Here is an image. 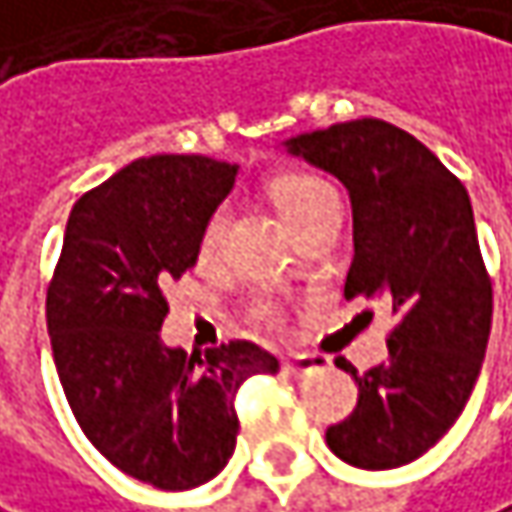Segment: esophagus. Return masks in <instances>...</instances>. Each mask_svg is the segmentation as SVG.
Returning a JSON list of instances; mask_svg holds the SVG:
<instances>
[{
    "label": "esophagus",
    "instance_id": "34e87169",
    "mask_svg": "<svg viewBox=\"0 0 512 512\" xmlns=\"http://www.w3.org/2000/svg\"><path fill=\"white\" fill-rule=\"evenodd\" d=\"M322 366V360L319 357H313V354H299V357H287L284 360V372L287 375H307V372H313V369H319Z\"/></svg>",
    "mask_w": 512,
    "mask_h": 512
}]
</instances>
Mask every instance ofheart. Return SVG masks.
<instances>
[{
    "mask_svg": "<svg viewBox=\"0 0 512 512\" xmlns=\"http://www.w3.org/2000/svg\"><path fill=\"white\" fill-rule=\"evenodd\" d=\"M269 196H272L278 213L284 216V222L296 234L302 228H307L313 219H319L328 208L340 205L337 190L325 178L310 175V172H287V175L272 178L269 181ZM225 228H228V213H225V208H216L208 216V222L202 228V237H199V255L205 260L219 255L222 240H225ZM252 316L263 325H275L278 322V307L272 302H260L255 304Z\"/></svg>",
    "mask_w": 512,
    "mask_h": 512,
    "instance_id": "obj_1",
    "label": "heart"
}]
</instances>
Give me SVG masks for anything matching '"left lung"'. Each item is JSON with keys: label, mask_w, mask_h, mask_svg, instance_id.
Returning a JSON list of instances; mask_svg holds the SVG:
<instances>
[{"label": "left lung", "mask_w": 512, "mask_h": 512, "mask_svg": "<svg viewBox=\"0 0 512 512\" xmlns=\"http://www.w3.org/2000/svg\"><path fill=\"white\" fill-rule=\"evenodd\" d=\"M287 149L349 190L346 299H378L395 316L381 366L357 375L337 357L357 384V407L325 442L357 469L404 466L457 422L487 354L492 281L469 193L431 149L384 119L337 122Z\"/></svg>", "instance_id": "1"}]
</instances>
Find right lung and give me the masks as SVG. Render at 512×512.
Listing matches in <instances>:
<instances>
[{"label":"right lung","mask_w":512,"mask_h":512,"mask_svg":"<svg viewBox=\"0 0 512 512\" xmlns=\"http://www.w3.org/2000/svg\"><path fill=\"white\" fill-rule=\"evenodd\" d=\"M237 166L152 155L84 193L46 290V328L72 416L119 472L158 489H193L234 454V395L278 360L249 340L169 349L163 287L196 266L199 237L231 193Z\"/></svg>","instance_id":"obj_1"}]
</instances>
